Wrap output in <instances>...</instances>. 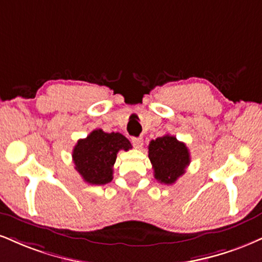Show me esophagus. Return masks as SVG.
Masks as SVG:
<instances>
[{"mask_svg":"<svg viewBox=\"0 0 262 262\" xmlns=\"http://www.w3.org/2000/svg\"><path fill=\"white\" fill-rule=\"evenodd\" d=\"M132 143H133L134 147H137V149H140V147L143 146V139H141V138L133 137L132 138Z\"/></svg>","mask_w":262,"mask_h":262,"instance_id":"34e87169","label":"esophagus"}]
</instances>
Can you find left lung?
Wrapping results in <instances>:
<instances>
[{
    "label": "left lung",
    "mask_w": 262,
    "mask_h": 262,
    "mask_svg": "<svg viewBox=\"0 0 262 262\" xmlns=\"http://www.w3.org/2000/svg\"><path fill=\"white\" fill-rule=\"evenodd\" d=\"M149 159L155 178L163 184H173L190 163L187 145L172 135H163L149 144Z\"/></svg>",
    "instance_id": "8db88e82"
}]
</instances>
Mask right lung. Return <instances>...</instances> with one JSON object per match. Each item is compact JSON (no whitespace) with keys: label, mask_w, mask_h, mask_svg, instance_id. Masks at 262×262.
Returning <instances> with one entry per match:
<instances>
[{"label":"right lung","mask_w":262,"mask_h":262,"mask_svg":"<svg viewBox=\"0 0 262 262\" xmlns=\"http://www.w3.org/2000/svg\"><path fill=\"white\" fill-rule=\"evenodd\" d=\"M130 147L132 144L121 133H105L95 129L85 139L78 140L72 157L84 182L103 185L112 181L118 151H128Z\"/></svg>","instance_id":"add662e5"}]
</instances>
